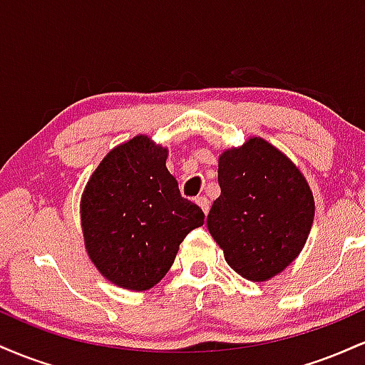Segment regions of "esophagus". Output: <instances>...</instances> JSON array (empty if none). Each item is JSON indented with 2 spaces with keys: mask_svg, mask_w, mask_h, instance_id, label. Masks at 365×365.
Returning a JSON list of instances; mask_svg holds the SVG:
<instances>
[{
  "mask_svg": "<svg viewBox=\"0 0 365 365\" xmlns=\"http://www.w3.org/2000/svg\"><path fill=\"white\" fill-rule=\"evenodd\" d=\"M195 202H197V206H199L200 209H202L204 215H207V212H209V206H211V204H209V199H207V197H204V195L197 197Z\"/></svg>",
  "mask_w": 365,
  "mask_h": 365,
  "instance_id": "34e87169",
  "label": "esophagus"
}]
</instances>
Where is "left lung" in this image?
<instances>
[{
    "label": "left lung",
    "mask_w": 365,
    "mask_h": 365,
    "mask_svg": "<svg viewBox=\"0 0 365 365\" xmlns=\"http://www.w3.org/2000/svg\"><path fill=\"white\" fill-rule=\"evenodd\" d=\"M221 195L207 228L233 271L266 282L299 255L314 220V197L297 166L266 140L220 156Z\"/></svg>",
    "instance_id": "left-lung-1"
}]
</instances>
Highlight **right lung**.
Segmentation results:
<instances>
[{
    "instance_id": "right-lung-1",
    "label": "right lung",
    "mask_w": 365,
    "mask_h": 365,
    "mask_svg": "<svg viewBox=\"0 0 365 365\" xmlns=\"http://www.w3.org/2000/svg\"><path fill=\"white\" fill-rule=\"evenodd\" d=\"M168 150L148 137L118 145L96 168L82 195L83 240L110 282L148 290L163 278L204 212L182 197L166 168Z\"/></svg>"
}]
</instances>
